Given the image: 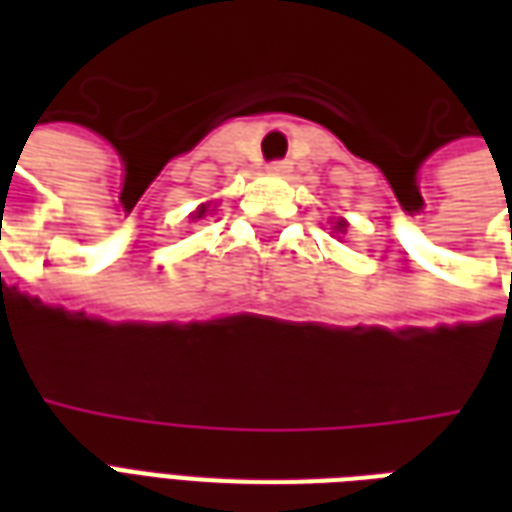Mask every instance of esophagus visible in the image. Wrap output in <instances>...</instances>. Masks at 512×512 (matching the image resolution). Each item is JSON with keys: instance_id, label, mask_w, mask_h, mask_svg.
<instances>
[{"instance_id": "obj_1", "label": "esophagus", "mask_w": 512, "mask_h": 512, "mask_svg": "<svg viewBox=\"0 0 512 512\" xmlns=\"http://www.w3.org/2000/svg\"><path fill=\"white\" fill-rule=\"evenodd\" d=\"M268 169H271V172H288L290 161H285V158H279V161H271V164H268Z\"/></svg>"}]
</instances>
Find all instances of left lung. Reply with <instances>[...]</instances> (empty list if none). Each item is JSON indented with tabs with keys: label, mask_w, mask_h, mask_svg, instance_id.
I'll return each mask as SVG.
<instances>
[{
	"label": "left lung",
	"mask_w": 512,
	"mask_h": 512,
	"mask_svg": "<svg viewBox=\"0 0 512 512\" xmlns=\"http://www.w3.org/2000/svg\"><path fill=\"white\" fill-rule=\"evenodd\" d=\"M337 230H345V222H343V219H340V222H337Z\"/></svg>",
	"instance_id": "obj_1"
}]
</instances>
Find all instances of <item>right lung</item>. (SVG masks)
Segmentation results:
<instances>
[{
  "mask_svg": "<svg viewBox=\"0 0 512 512\" xmlns=\"http://www.w3.org/2000/svg\"><path fill=\"white\" fill-rule=\"evenodd\" d=\"M200 216H205V205H202L200 211H197V219H200Z\"/></svg>",
  "mask_w": 512,
  "mask_h": 512,
  "instance_id": "add662e5",
  "label": "right lung"
}]
</instances>
